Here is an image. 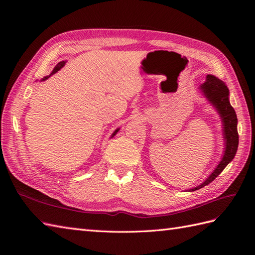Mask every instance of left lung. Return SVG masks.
I'll return each mask as SVG.
<instances>
[{"mask_svg": "<svg viewBox=\"0 0 255 255\" xmlns=\"http://www.w3.org/2000/svg\"><path fill=\"white\" fill-rule=\"evenodd\" d=\"M201 89L205 97L210 100L211 103L216 106L223 122V132L226 139V151L221 161L214 172L207 177L206 181L199 185L198 187L190 190L195 191L204 187L205 185L212 183L227 165L235 156L238 148V132H237V117L234 109L229 101V89L225 82L215 78L214 75H207L205 83L201 85Z\"/></svg>", "mask_w": 255, "mask_h": 255, "instance_id": "1", "label": "left lung"}]
</instances>
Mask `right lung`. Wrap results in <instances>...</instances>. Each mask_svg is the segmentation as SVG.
<instances>
[{"mask_svg":"<svg viewBox=\"0 0 255 255\" xmlns=\"http://www.w3.org/2000/svg\"><path fill=\"white\" fill-rule=\"evenodd\" d=\"M64 65H65V61H60V63H58V64L55 66V68L53 69V72H52L51 74H53V73L57 72V71L59 70V69H60L61 67H64ZM48 78H49V76H45V78H43V79H42V81H45V80H47ZM117 132H118V129H116V130H115V133L113 134V136H114V135H116V134H117Z\"/></svg>","mask_w":255,"mask_h":255,"instance_id":"right-lung-1","label":"right lung"}]
</instances>
